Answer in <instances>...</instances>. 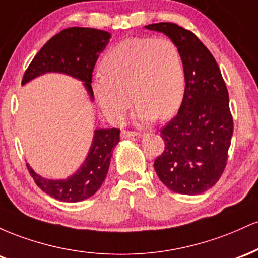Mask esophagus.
<instances>
[{
  "mask_svg": "<svg viewBox=\"0 0 258 258\" xmlns=\"http://www.w3.org/2000/svg\"><path fill=\"white\" fill-rule=\"evenodd\" d=\"M139 136V133L137 132H132V131H121V138H131V137H137Z\"/></svg>",
  "mask_w": 258,
  "mask_h": 258,
  "instance_id": "34e87169",
  "label": "esophagus"
}]
</instances>
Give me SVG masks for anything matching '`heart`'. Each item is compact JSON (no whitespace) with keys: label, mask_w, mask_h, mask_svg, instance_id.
Here are the masks:
<instances>
[{"label":"heart","mask_w":258,"mask_h":258,"mask_svg":"<svg viewBox=\"0 0 258 258\" xmlns=\"http://www.w3.org/2000/svg\"><path fill=\"white\" fill-rule=\"evenodd\" d=\"M93 79V93L105 116L122 120L137 103L136 119L143 123L166 120L179 109L185 92V68L178 46L170 38L130 37L103 58ZM133 94H131V92Z\"/></svg>","instance_id":"1"}]
</instances>
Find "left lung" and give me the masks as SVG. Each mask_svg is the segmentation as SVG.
<instances>
[{
	"instance_id": "1",
	"label": "left lung",
	"mask_w": 258,
	"mask_h": 258,
	"mask_svg": "<svg viewBox=\"0 0 258 258\" xmlns=\"http://www.w3.org/2000/svg\"><path fill=\"white\" fill-rule=\"evenodd\" d=\"M144 28L172 40L185 68L184 98L178 114L162 128L165 150L154 168L174 193L201 194L217 183L227 164L233 136L227 86L214 55L193 32L173 23Z\"/></svg>"
}]
</instances>
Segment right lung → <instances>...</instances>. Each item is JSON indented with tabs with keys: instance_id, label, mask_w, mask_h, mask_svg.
<instances>
[{
	"instance_id": "add662e5",
	"label": "right lung",
	"mask_w": 258,
	"mask_h": 258,
	"mask_svg": "<svg viewBox=\"0 0 258 258\" xmlns=\"http://www.w3.org/2000/svg\"><path fill=\"white\" fill-rule=\"evenodd\" d=\"M111 34L93 28H68L53 36L35 55L26 69L22 85L47 73L65 74L84 84L93 102L92 72L99 54L104 51ZM120 142V130L96 128L85 161L72 176L63 179H48L35 172L26 164L38 188L64 203H79L96 194L104 182L112 150Z\"/></svg>"
}]
</instances>
